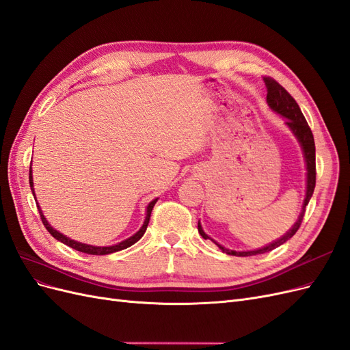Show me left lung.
Wrapping results in <instances>:
<instances>
[{"label":"left lung","mask_w":350,"mask_h":350,"mask_svg":"<svg viewBox=\"0 0 350 350\" xmlns=\"http://www.w3.org/2000/svg\"><path fill=\"white\" fill-rule=\"evenodd\" d=\"M264 81H266V88H267V103H269V107L274 112H278L282 116H284L286 125H288L289 129L293 131V134L296 135V139L299 140V143L302 146L305 162H306V171H308V174H306V197L304 200L301 215H299L298 220H296V224L293 225V228L283 238L278 239L276 242L270 243V245H267V247L256 250V251L237 252V251L226 250L221 245H219L217 242H215L221 251L229 254V256H238V257L257 256V254H264V252H269L274 248H278V247L282 245V243H284L286 241L291 239L296 234V230L299 229V226L302 224V219H304V215H305V207L308 206L310 200L312 197V193H314V188H315V175H317V171H315V143H314V135H312L310 125H308V122H306L304 113L301 112L299 105L296 103V100L291 96V93L286 90L282 86V84H279L276 80L271 79V77H264ZM198 232L204 239L208 238L204 234V230H203V228H201L200 224H198Z\"/></svg>","instance_id":"left-lung-1"}]
</instances>
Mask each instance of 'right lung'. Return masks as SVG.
I'll return each instance as SVG.
<instances>
[{
	"label": "right lung",
	"mask_w": 350,
	"mask_h": 350,
	"mask_svg": "<svg viewBox=\"0 0 350 350\" xmlns=\"http://www.w3.org/2000/svg\"><path fill=\"white\" fill-rule=\"evenodd\" d=\"M29 183H30L31 193H33V196H35V191H33V178H31V167H30V171H29ZM156 201H157V198L153 200L152 203H150L149 206H147V216H146V220H144V224H143L142 229H140L139 232H137V234H134L133 237H130L129 239H125V241H122V242H120V243H116V245H112V247H93V245H88V243L76 242V241H72V239L64 237V235L59 234L58 230H55L54 228H52V226L48 224L45 216L42 215V211H40L39 206H38V208H39V215H40V219H42V224H44V226L46 228V230H48L49 234H51L52 237H54L55 239L61 241L62 243H66V245H68V247H71V248H74V250H77V251H80V252L92 254V256H105V254H112V252H116V251H121V250H125V248L131 247L133 243H135L137 241H139V239L144 235V232H146V229H147V225H149L150 215H152V210H153V206L156 204Z\"/></svg>",
	"instance_id": "1"
}]
</instances>
